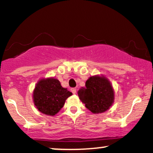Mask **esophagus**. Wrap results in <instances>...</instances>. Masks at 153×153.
Instances as JSON below:
<instances>
[{"mask_svg": "<svg viewBox=\"0 0 153 153\" xmlns=\"http://www.w3.org/2000/svg\"><path fill=\"white\" fill-rule=\"evenodd\" d=\"M71 91H72V93H73V94H76L77 89L75 88H71Z\"/></svg>", "mask_w": 153, "mask_h": 153, "instance_id": "34e87169", "label": "esophagus"}]
</instances>
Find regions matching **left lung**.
Segmentation results:
<instances>
[{"label": "left lung", "instance_id": "8db88e82", "mask_svg": "<svg viewBox=\"0 0 153 153\" xmlns=\"http://www.w3.org/2000/svg\"><path fill=\"white\" fill-rule=\"evenodd\" d=\"M79 99L94 114H101L109 109L114 101V90L104 75H94L85 82V86L78 91Z\"/></svg>", "mask_w": 153, "mask_h": 153}]
</instances>
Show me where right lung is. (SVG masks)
<instances>
[{
  "instance_id": "add662e5",
  "label": "right lung",
  "mask_w": 153,
  "mask_h": 153,
  "mask_svg": "<svg viewBox=\"0 0 153 153\" xmlns=\"http://www.w3.org/2000/svg\"><path fill=\"white\" fill-rule=\"evenodd\" d=\"M72 95L71 92L61 85L57 78H41L33 91V101L39 111L48 116H54Z\"/></svg>"
}]
</instances>
